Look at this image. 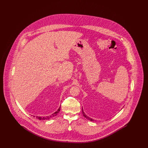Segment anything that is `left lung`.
<instances>
[{"mask_svg":"<svg viewBox=\"0 0 148 148\" xmlns=\"http://www.w3.org/2000/svg\"><path fill=\"white\" fill-rule=\"evenodd\" d=\"M82 113H83V116H84L85 118H86L87 119L89 120H90V121H94V120L92 119V118H90V117H89L88 116H87L86 114H85V113H84V110H83V109H82Z\"/></svg>","mask_w":148,"mask_h":148,"instance_id":"1","label":"left lung"}]
</instances>
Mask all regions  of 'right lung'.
Wrapping results in <instances>:
<instances>
[{
  "instance_id": "right-lung-1",
  "label": "right lung",
  "mask_w": 148,
  "mask_h": 148,
  "mask_svg": "<svg viewBox=\"0 0 148 148\" xmlns=\"http://www.w3.org/2000/svg\"><path fill=\"white\" fill-rule=\"evenodd\" d=\"M60 106L59 108V109L56 110V112H55V113H53L51 115H50V116H46V117H41V116H36V118H37V119H38L39 120H48L50 119V118H53V117H54V116H56V115L58 114V113L60 112ZM34 117H35V116H34Z\"/></svg>"
}]
</instances>
